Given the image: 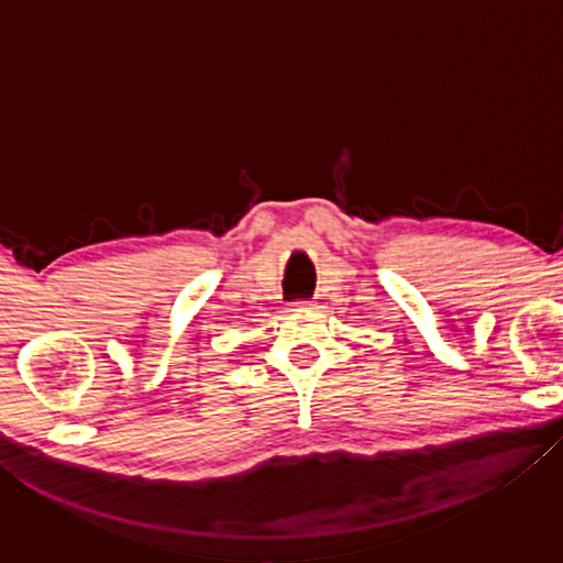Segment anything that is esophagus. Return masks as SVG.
<instances>
[{"instance_id": "1", "label": "esophagus", "mask_w": 563, "mask_h": 563, "mask_svg": "<svg viewBox=\"0 0 563 563\" xmlns=\"http://www.w3.org/2000/svg\"><path fill=\"white\" fill-rule=\"evenodd\" d=\"M312 308H316V302H312V300H298V302H292V312H300V310H312Z\"/></svg>"}]
</instances>
